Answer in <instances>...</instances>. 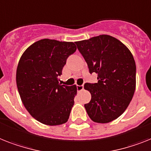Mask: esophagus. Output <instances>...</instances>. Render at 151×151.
<instances>
[{
	"label": "esophagus",
	"mask_w": 151,
	"mask_h": 151,
	"mask_svg": "<svg viewBox=\"0 0 151 151\" xmlns=\"http://www.w3.org/2000/svg\"><path fill=\"white\" fill-rule=\"evenodd\" d=\"M84 89V85H77V90L78 91H81Z\"/></svg>",
	"instance_id": "1"
}]
</instances>
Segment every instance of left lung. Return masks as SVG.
Here are the masks:
<instances>
[{
    "mask_svg": "<svg viewBox=\"0 0 151 151\" xmlns=\"http://www.w3.org/2000/svg\"><path fill=\"white\" fill-rule=\"evenodd\" d=\"M98 82L86 83L91 99L84 108L92 121L107 123L119 117L133 99L136 63L128 48L111 35H101L75 42Z\"/></svg>",
    "mask_w": 151,
    "mask_h": 151,
    "instance_id": "left-lung-1",
    "label": "left lung"
}]
</instances>
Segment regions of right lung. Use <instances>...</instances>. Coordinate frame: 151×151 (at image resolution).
Instances as JSON below:
<instances>
[{
    "instance_id": "obj_1",
    "label": "right lung",
    "mask_w": 151,
    "mask_h": 151,
    "mask_svg": "<svg viewBox=\"0 0 151 151\" xmlns=\"http://www.w3.org/2000/svg\"><path fill=\"white\" fill-rule=\"evenodd\" d=\"M76 50L72 42L44 39L21 56L16 71L18 93L29 114L43 124L57 126L69 119L77 87L61 84L58 77Z\"/></svg>"
}]
</instances>
